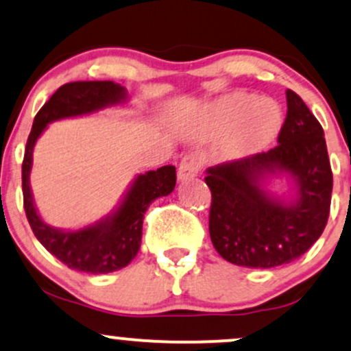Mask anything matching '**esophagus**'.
I'll use <instances>...</instances> for the list:
<instances>
[{
	"mask_svg": "<svg viewBox=\"0 0 351 351\" xmlns=\"http://www.w3.org/2000/svg\"><path fill=\"white\" fill-rule=\"evenodd\" d=\"M201 162L196 155H186L181 160L178 167V180L180 181H188L193 180L195 176H198Z\"/></svg>",
	"mask_w": 351,
	"mask_h": 351,
	"instance_id": "34e87169",
	"label": "esophagus"
}]
</instances>
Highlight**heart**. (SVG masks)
<instances>
[{"label":"heart","instance_id":"b5f03b06","mask_svg":"<svg viewBox=\"0 0 351 351\" xmlns=\"http://www.w3.org/2000/svg\"><path fill=\"white\" fill-rule=\"evenodd\" d=\"M282 114L276 102L252 94H232L209 110L208 132L224 135L231 132L228 152L234 158H245L263 152L276 138Z\"/></svg>","mask_w":351,"mask_h":351}]
</instances>
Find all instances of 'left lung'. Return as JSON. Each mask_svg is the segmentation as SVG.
Instances as JSON below:
<instances>
[{
    "instance_id": "obj_1",
    "label": "left lung",
    "mask_w": 351,
    "mask_h": 351,
    "mask_svg": "<svg viewBox=\"0 0 351 351\" xmlns=\"http://www.w3.org/2000/svg\"><path fill=\"white\" fill-rule=\"evenodd\" d=\"M277 147L206 170L211 189L209 236L228 263L271 269L299 259L327 226L333 176L324 128L293 90ZM285 176L293 191L267 189Z\"/></svg>"
}]
</instances>
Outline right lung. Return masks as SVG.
<instances>
[{"label": "right lung", "mask_w": 351, "mask_h": 351, "mask_svg": "<svg viewBox=\"0 0 351 351\" xmlns=\"http://www.w3.org/2000/svg\"><path fill=\"white\" fill-rule=\"evenodd\" d=\"M128 100L127 88L112 80H82L64 84L34 117L23 160V199L34 236L52 256L69 269L88 274L115 272L132 263L142 243L143 215L152 201L175 189L176 170L171 165L135 176L114 211L86 228L67 229L46 224L36 209L29 175L33 150L47 125L56 120L95 114Z\"/></svg>", "instance_id": "1"}]
</instances>
